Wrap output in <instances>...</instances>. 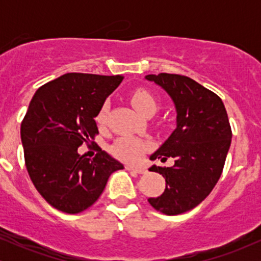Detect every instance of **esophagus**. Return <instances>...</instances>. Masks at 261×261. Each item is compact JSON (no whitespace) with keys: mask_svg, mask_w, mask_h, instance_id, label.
<instances>
[{"mask_svg":"<svg viewBox=\"0 0 261 261\" xmlns=\"http://www.w3.org/2000/svg\"><path fill=\"white\" fill-rule=\"evenodd\" d=\"M126 169L128 170H134V172L139 173V174H143V173H146L147 170H146L145 167H136V166H127Z\"/></svg>","mask_w":261,"mask_h":261,"instance_id":"1","label":"esophagus"}]
</instances>
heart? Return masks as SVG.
Returning <instances> with one entry per match:
<instances>
[{
    "label": "heart",
    "mask_w": 261,
    "mask_h": 261,
    "mask_svg": "<svg viewBox=\"0 0 261 261\" xmlns=\"http://www.w3.org/2000/svg\"><path fill=\"white\" fill-rule=\"evenodd\" d=\"M130 100L135 109L139 113L143 114V115L154 114L158 108V101L155 99V97L151 92L146 91V89H136L131 94ZM106 107H103L98 112L97 116H95V120L99 125H103L106 122ZM149 147H151V143L148 141L135 136H122L114 143L112 152L119 160L126 162H137Z\"/></svg>",
    "instance_id": "1"
}]
</instances>
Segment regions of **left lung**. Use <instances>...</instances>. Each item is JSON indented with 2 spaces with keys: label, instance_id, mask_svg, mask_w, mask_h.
I'll return each instance as SVG.
<instances>
[{
  "label": "left lung",
  "instance_id": "8db88e82",
  "mask_svg": "<svg viewBox=\"0 0 261 261\" xmlns=\"http://www.w3.org/2000/svg\"><path fill=\"white\" fill-rule=\"evenodd\" d=\"M172 98L176 127L149 160L174 158L173 167L152 166L149 170L166 178V189L149 197L152 207L162 214L179 215L206 199L222 174L232 140V130L223 101L210 89L187 76L147 74Z\"/></svg>",
  "mask_w": 261,
  "mask_h": 261
}]
</instances>
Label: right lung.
Wrapping results in <instances>:
<instances>
[{
  "label": "right lung",
  "instance_id": "obj_1",
  "mask_svg": "<svg viewBox=\"0 0 261 261\" xmlns=\"http://www.w3.org/2000/svg\"><path fill=\"white\" fill-rule=\"evenodd\" d=\"M124 77L66 73L45 83L32 98L22 125L28 174L45 201L79 214L99 199L108 179L124 166L99 148L91 160L79 153L98 134L95 116Z\"/></svg>",
  "mask_w": 261,
  "mask_h": 261
}]
</instances>
